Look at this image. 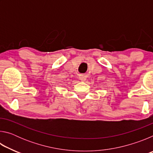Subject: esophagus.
Here are the masks:
<instances>
[{"mask_svg": "<svg viewBox=\"0 0 153 153\" xmlns=\"http://www.w3.org/2000/svg\"><path fill=\"white\" fill-rule=\"evenodd\" d=\"M79 79L81 80V81H85L86 78V76H83V75H82V76H79Z\"/></svg>", "mask_w": 153, "mask_h": 153, "instance_id": "esophagus-1", "label": "esophagus"}]
</instances>
